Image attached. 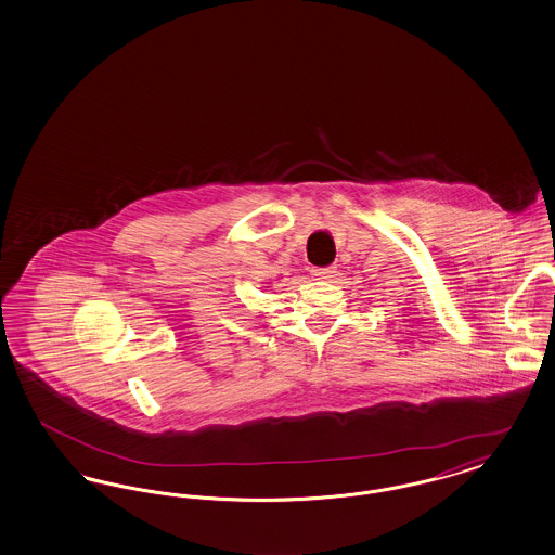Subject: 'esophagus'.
<instances>
[{"mask_svg": "<svg viewBox=\"0 0 555 555\" xmlns=\"http://www.w3.org/2000/svg\"><path fill=\"white\" fill-rule=\"evenodd\" d=\"M337 268L335 266H324V268H312V276L317 281H333Z\"/></svg>", "mask_w": 555, "mask_h": 555, "instance_id": "1", "label": "esophagus"}]
</instances>
